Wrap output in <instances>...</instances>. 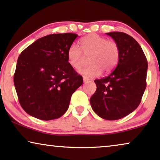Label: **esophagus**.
Masks as SVG:
<instances>
[{
    "instance_id": "34e87169",
    "label": "esophagus",
    "mask_w": 160,
    "mask_h": 160,
    "mask_svg": "<svg viewBox=\"0 0 160 160\" xmlns=\"http://www.w3.org/2000/svg\"><path fill=\"white\" fill-rule=\"evenodd\" d=\"M83 82H87L88 81V80H89V79H88V78H87V77H85V76H83Z\"/></svg>"
}]
</instances>
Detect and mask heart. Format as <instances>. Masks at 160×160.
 Listing matches in <instances>:
<instances>
[{
	"label": "heart",
	"instance_id": "b5f03b06",
	"mask_svg": "<svg viewBox=\"0 0 160 160\" xmlns=\"http://www.w3.org/2000/svg\"><path fill=\"white\" fill-rule=\"evenodd\" d=\"M80 49L77 45L68 48L67 58L70 65L79 68L89 57L90 65L80 70V73L87 77L99 75L102 71L111 72L116 67L120 58V48L113 40H108L97 34H91L80 40Z\"/></svg>",
	"mask_w": 160,
	"mask_h": 160
}]
</instances>
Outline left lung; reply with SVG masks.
I'll return each mask as SVG.
<instances>
[{
  "label": "left lung",
  "mask_w": 160,
  "mask_h": 160,
  "mask_svg": "<svg viewBox=\"0 0 160 160\" xmlns=\"http://www.w3.org/2000/svg\"><path fill=\"white\" fill-rule=\"evenodd\" d=\"M120 48V58L108 77L95 80L97 90L90 103L93 111L107 120H116L133 112L146 88L148 62L139 44L120 32L106 33Z\"/></svg>",
  "instance_id": "left-lung-1"
}]
</instances>
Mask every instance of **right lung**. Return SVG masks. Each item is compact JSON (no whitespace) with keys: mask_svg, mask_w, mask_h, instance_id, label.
Instances as JSON below:
<instances>
[{"mask_svg":"<svg viewBox=\"0 0 160 160\" xmlns=\"http://www.w3.org/2000/svg\"><path fill=\"white\" fill-rule=\"evenodd\" d=\"M78 35L53 34L36 40L20 54L14 84L25 112L42 120L65 114L71 97L83 83L67 58Z\"/></svg>","mask_w":160,"mask_h":160,"instance_id":"obj_1","label":"right lung"}]
</instances>
